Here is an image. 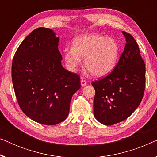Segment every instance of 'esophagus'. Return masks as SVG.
Returning <instances> with one entry per match:
<instances>
[{
    "mask_svg": "<svg viewBox=\"0 0 157 157\" xmlns=\"http://www.w3.org/2000/svg\"><path fill=\"white\" fill-rule=\"evenodd\" d=\"M81 86H85L87 84L86 81L84 80V79H81Z\"/></svg>",
    "mask_w": 157,
    "mask_h": 157,
    "instance_id": "34e87169",
    "label": "esophagus"
}]
</instances>
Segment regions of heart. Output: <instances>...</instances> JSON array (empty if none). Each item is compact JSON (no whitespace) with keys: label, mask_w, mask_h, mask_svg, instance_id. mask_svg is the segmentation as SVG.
I'll use <instances>...</instances> for the list:
<instances>
[{"label":"heart","mask_w":157,"mask_h":157,"mask_svg":"<svg viewBox=\"0 0 157 157\" xmlns=\"http://www.w3.org/2000/svg\"><path fill=\"white\" fill-rule=\"evenodd\" d=\"M119 53L117 43L112 38L98 34L79 36L73 41V48L64 50V59L71 71H75L84 58V67L94 76L108 74L115 67Z\"/></svg>","instance_id":"heart-1"}]
</instances>
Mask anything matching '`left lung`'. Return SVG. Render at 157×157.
Returning <instances> with one entry per match:
<instances>
[{"label": "left lung", "instance_id": "obj_1", "mask_svg": "<svg viewBox=\"0 0 157 157\" xmlns=\"http://www.w3.org/2000/svg\"><path fill=\"white\" fill-rule=\"evenodd\" d=\"M123 33L126 44L117 66L106 77L91 83L96 91L94 117L107 126L129 117L144 93L145 63L134 37L127 32Z\"/></svg>", "mask_w": 157, "mask_h": 157}]
</instances>
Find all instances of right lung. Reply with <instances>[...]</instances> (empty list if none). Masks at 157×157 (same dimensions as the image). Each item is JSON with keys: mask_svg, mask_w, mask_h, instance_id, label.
I'll list each match as a JSON object with an SVG mask.
<instances>
[{"mask_svg": "<svg viewBox=\"0 0 157 157\" xmlns=\"http://www.w3.org/2000/svg\"><path fill=\"white\" fill-rule=\"evenodd\" d=\"M52 30H33L17 49L12 81L19 106L30 119L45 125L64 121L72 96L81 87L79 75L61 65L59 38Z\"/></svg>", "mask_w": 157, "mask_h": 157, "instance_id": "1", "label": "right lung"}]
</instances>
